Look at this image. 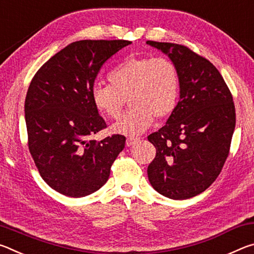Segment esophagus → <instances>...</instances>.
I'll return each instance as SVG.
<instances>
[{
  "instance_id": "34e87169",
  "label": "esophagus",
  "mask_w": 254,
  "mask_h": 254,
  "mask_svg": "<svg viewBox=\"0 0 254 254\" xmlns=\"http://www.w3.org/2000/svg\"><path fill=\"white\" fill-rule=\"evenodd\" d=\"M140 139L139 137H135V136H127V147H131L132 144H134L136 141H139Z\"/></svg>"
}]
</instances>
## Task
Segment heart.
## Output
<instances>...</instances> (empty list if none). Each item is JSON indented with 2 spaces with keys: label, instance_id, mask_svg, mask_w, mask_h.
Segmentation results:
<instances>
[{
  "label": "heart",
  "instance_id": "1",
  "mask_svg": "<svg viewBox=\"0 0 254 254\" xmlns=\"http://www.w3.org/2000/svg\"><path fill=\"white\" fill-rule=\"evenodd\" d=\"M109 85L92 87L91 100L103 117L117 120L126 98L131 109L114 124L113 131L137 134L151 126L154 118L165 119L177 105L180 78L176 64L165 56L130 57L107 74Z\"/></svg>",
  "mask_w": 254,
  "mask_h": 254
}]
</instances>
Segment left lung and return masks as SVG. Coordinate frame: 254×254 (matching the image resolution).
Here are the masks:
<instances>
[{
  "instance_id": "obj_1",
  "label": "left lung",
  "mask_w": 254,
  "mask_h": 254,
  "mask_svg": "<svg viewBox=\"0 0 254 254\" xmlns=\"http://www.w3.org/2000/svg\"><path fill=\"white\" fill-rule=\"evenodd\" d=\"M169 56L180 78V100L166 126L148 140L156 157L148 166L151 186L171 199L206 190L229 157L235 127L233 96L212 63L188 47L147 41Z\"/></svg>"
}]
</instances>
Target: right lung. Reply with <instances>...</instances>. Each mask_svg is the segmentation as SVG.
<instances>
[{"mask_svg": "<svg viewBox=\"0 0 254 254\" xmlns=\"http://www.w3.org/2000/svg\"><path fill=\"white\" fill-rule=\"evenodd\" d=\"M131 41L80 40L53 56L33 76L25 96L28 147L41 178L56 191L84 197L109 179L126 136H92L107 127L91 100L107 59Z\"/></svg>", "mask_w": 254, "mask_h": 254, "instance_id": "1", "label": "right lung"}]
</instances>
